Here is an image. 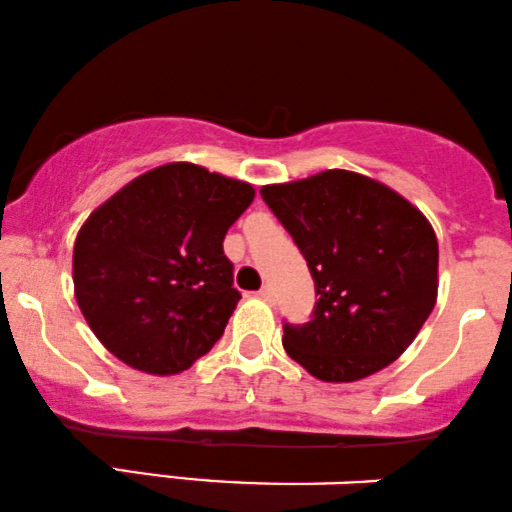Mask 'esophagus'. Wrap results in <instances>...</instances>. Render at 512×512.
<instances>
[{"mask_svg":"<svg viewBox=\"0 0 512 512\" xmlns=\"http://www.w3.org/2000/svg\"><path fill=\"white\" fill-rule=\"evenodd\" d=\"M258 297L266 299V302H273V297H275V294H273V287L263 285V287H261V292H258Z\"/></svg>","mask_w":512,"mask_h":512,"instance_id":"obj_1","label":"esophagus"}]
</instances>
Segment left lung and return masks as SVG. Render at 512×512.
I'll use <instances>...</instances> for the list:
<instances>
[{
  "mask_svg": "<svg viewBox=\"0 0 512 512\" xmlns=\"http://www.w3.org/2000/svg\"><path fill=\"white\" fill-rule=\"evenodd\" d=\"M261 196L309 263L318 294L309 323H285V352L326 383L393 364L436 306L438 242L422 210L350 170L268 184Z\"/></svg>",
  "mask_w": 512,
  "mask_h": 512,
  "instance_id": "obj_1",
  "label": "left lung"
}]
</instances>
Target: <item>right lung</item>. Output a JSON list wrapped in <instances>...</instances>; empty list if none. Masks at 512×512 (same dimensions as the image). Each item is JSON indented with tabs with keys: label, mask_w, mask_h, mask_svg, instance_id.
Masks as SVG:
<instances>
[{
	"label": "right lung",
	"mask_w": 512,
	"mask_h": 512,
	"mask_svg": "<svg viewBox=\"0 0 512 512\" xmlns=\"http://www.w3.org/2000/svg\"><path fill=\"white\" fill-rule=\"evenodd\" d=\"M254 196L239 179L167 162L88 215L74 244V294L119 362L182 374L220 340L242 299L222 239Z\"/></svg>",
	"instance_id": "add662e5"
}]
</instances>
